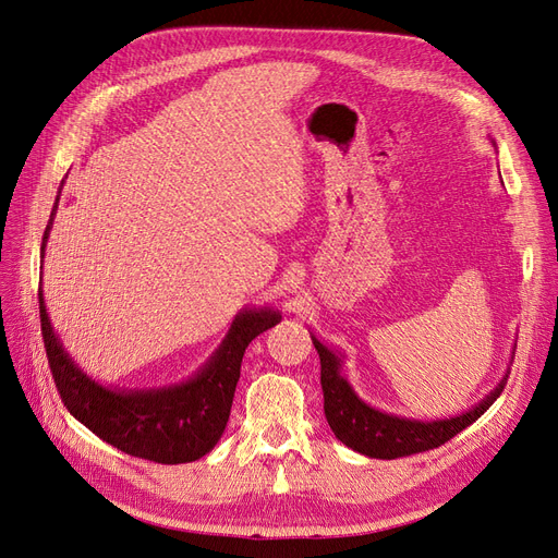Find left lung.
<instances>
[{
    "instance_id": "obj_1",
    "label": "left lung",
    "mask_w": 558,
    "mask_h": 558,
    "mask_svg": "<svg viewBox=\"0 0 558 558\" xmlns=\"http://www.w3.org/2000/svg\"><path fill=\"white\" fill-rule=\"evenodd\" d=\"M312 342L320 359V388H324V412L328 426L342 445L369 456V459L391 461L400 459V456L428 451L445 445L453 435L475 424L492 408L510 377L508 367L492 391L461 414L442 418H410L377 410L365 402L344 377V353L326 347L316 335H312Z\"/></svg>"
}]
</instances>
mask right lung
Listing matches in <instances>:
<instances>
[{"label":"right lung","instance_id":"right-lung-1","mask_svg":"<svg viewBox=\"0 0 558 558\" xmlns=\"http://www.w3.org/2000/svg\"><path fill=\"white\" fill-rule=\"evenodd\" d=\"M60 191L44 232L41 260ZM39 314L50 373L70 414L107 445L165 465L197 461L221 440L244 351L251 340L281 320L275 307H244L232 318L223 342L189 379L158 388H116L90 377L64 349L46 312L44 289H39Z\"/></svg>","mask_w":558,"mask_h":558}]
</instances>
